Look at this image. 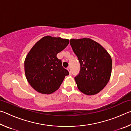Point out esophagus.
<instances>
[{
    "instance_id": "1",
    "label": "esophagus",
    "mask_w": 131,
    "mask_h": 131,
    "mask_svg": "<svg viewBox=\"0 0 131 131\" xmlns=\"http://www.w3.org/2000/svg\"><path fill=\"white\" fill-rule=\"evenodd\" d=\"M67 69H68V70L69 71V74H71V73H72V71H71V69H70V67H68V68H67Z\"/></svg>"
}]
</instances>
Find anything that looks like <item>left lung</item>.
<instances>
[{
    "instance_id": "obj_1",
    "label": "left lung",
    "mask_w": 131,
    "mask_h": 131,
    "mask_svg": "<svg viewBox=\"0 0 131 131\" xmlns=\"http://www.w3.org/2000/svg\"><path fill=\"white\" fill-rule=\"evenodd\" d=\"M70 44L80 64L79 74L74 77L77 88L87 95L97 94L110 78L112 60L110 54L90 38L72 39Z\"/></svg>"
}]
</instances>
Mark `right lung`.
<instances>
[{
  "mask_svg": "<svg viewBox=\"0 0 131 131\" xmlns=\"http://www.w3.org/2000/svg\"><path fill=\"white\" fill-rule=\"evenodd\" d=\"M69 43V39L46 36L39 40L28 52L24 62L25 76L36 91L43 94L53 93L69 74L57 57Z\"/></svg>",
  "mask_w": 131,
  "mask_h": 131,
  "instance_id": "1",
  "label": "right lung"
}]
</instances>
